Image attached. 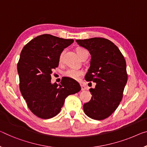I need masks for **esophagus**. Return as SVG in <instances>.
Instances as JSON below:
<instances>
[{"label": "esophagus", "mask_w": 147, "mask_h": 147, "mask_svg": "<svg viewBox=\"0 0 147 147\" xmlns=\"http://www.w3.org/2000/svg\"><path fill=\"white\" fill-rule=\"evenodd\" d=\"M81 90H82V91H85V90H86V87H85L84 85L81 84Z\"/></svg>", "instance_id": "1"}]
</instances>
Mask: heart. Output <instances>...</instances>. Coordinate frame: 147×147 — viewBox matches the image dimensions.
<instances>
[{"label": "heart", "instance_id": "obj_1", "mask_svg": "<svg viewBox=\"0 0 147 147\" xmlns=\"http://www.w3.org/2000/svg\"><path fill=\"white\" fill-rule=\"evenodd\" d=\"M65 52H66L65 50L61 52L59 55V57H58V60H59V62L60 64H62L63 61H64ZM77 53H78V56H80V58L81 60H82L86 55L88 56L87 51L83 48L77 49ZM83 74H84V72H83V70H81V69H76L73 68H67L66 70L63 71V75L65 77H67V78L71 79V80H79Z\"/></svg>", "mask_w": 147, "mask_h": 147}]
</instances>
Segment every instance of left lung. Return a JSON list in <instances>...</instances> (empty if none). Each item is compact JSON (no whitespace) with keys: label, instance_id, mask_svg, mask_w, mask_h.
Here are the masks:
<instances>
[{"label":"left lung","instance_id":"left-lung-1","mask_svg":"<svg viewBox=\"0 0 147 147\" xmlns=\"http://www.w3.org/2000/svg\"><path fill=\"white\" fill-rule=\"evenodd\" d=\"M76 42L91 55L85 80L96 83L95 88L89 89L92 96L89 102L84 104L83 110L92 119H105L111 116L122 100L127 81L125 60L116 45L105 38Z\"/></svg>","mask_w":147,"mask_h":147}]
</instances>
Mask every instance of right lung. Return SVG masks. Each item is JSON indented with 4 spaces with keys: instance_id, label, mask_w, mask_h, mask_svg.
Masks as SVG:
<instances>
[{
    "instance_id": "obj_1",
    "label": "right lung",
    "mask_w": 147,
    "mask_h": 147,
    "mask_svg": "<svg viewBox=\"0 0 147 147\" xmlns=\"http://www.w3.org/2000/svg\"><path fill=\"white\" fill-rule=\"evenodd\" d=\"M74 41L44 34L30 40L21 52L18 63L20 90L29 109L40 118L56 116L66 97L81 89L78 81L67 77L60 85L51 83L52 70L58 66L60 53Z\"/></svg>"
}]
</instances>
